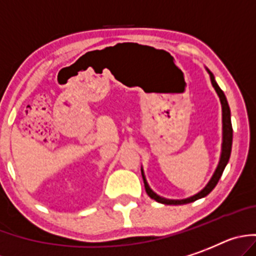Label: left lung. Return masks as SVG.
I'll return each mask as SVG.
<instances>
[{
	"mask_svg": "<svg viewBox=\"0 0 256 256\" xmlns=\"http://www.w3.org/2000/svg\"><path fill=\"white\" fill-rule=\"evenodd\" d=\"M208 71L209 76H210V82L212 85H213V88L216 89L217 92L218 96H220V104H222V149H220V162H218L217 168H216V171H214L213 176L212 178L209 180L208 184L206 185V188H202L199 192H196L192 196L185 198V199H167V198L160 196L158 194H156L153 190L150 188V186L148 185V181L145 178L144 174V170L142 167V180H144V186H145V191H146V194L154 199L156 202H162V204H167V206H178V204H188V202H192L198 199H202V198L206 196V195L216 188V185L220 181V176H222L223 171H224L226 166L230 160V156H231V149H232V124H231V111H230V106L228 102H227V98H226L224 93L222 92V89L220 88V85L217 84L216 79H214V75L210 72V71L206 68Z\"/></svg>",
	"mask_w": 256,
	"mask_h": 256,
	"instance_id": "8db88e82",
	"label": "left lung"
}]
</instances>
